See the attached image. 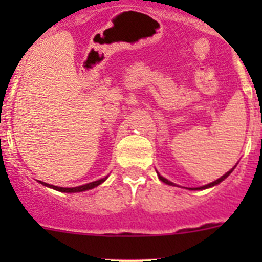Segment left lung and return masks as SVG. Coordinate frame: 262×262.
Wrapping results in <instances>:
<instances>
[{
    "mask_svg": "<svg viewBox=\"0 0 262 262\" xmlns=\"http://www.w3.org/2000/svg\"><path fill=\"white\" fill-rule=\"evenodd\" d=\"M232 170H233V169H231L230 172H227V173H226V174H224V176H222V177H221V178H217L216 181L211 182V184H209V185H205V186H201V187H196L195 190H201V189H207V187H211V186H215V185H217V184H221V182H222V181H223L224 178H227V177H228V176H230V173H231V172H232ZM159 178H160V180H161V181H163V182H164V184H168V185H173V184H172V182H170V181H168V180H166V178H164V177H163V176H160V174H159Z\"/></svg>",
    "mask_w": 262,
    "mask_h": 262,
    "instance_id": "obj_1",
    "label": "left lung"
}]
</instances>
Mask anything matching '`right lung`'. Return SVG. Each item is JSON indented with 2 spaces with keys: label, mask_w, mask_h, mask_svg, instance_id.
<instances>
[{
  "label": "right lung",
  "mask_w": 262,
  "mask_h": 262,
  "mask_svg": "<svg viewBox=\"0 0 262 262\" xmlns=\"http://www.w3.org/2000/svg\"><path fill=\"white\" fill-rule=\"evenodd\" d=\"M106 178H107V177L101 178V180H98V181L90 182V184L82 185V186H77V187H59V186H53V185H48V184H46V182H41V181H39V182L45 185V186L52 187V189H55V190H57V191H62V193H78V191L89 190V189H93V187L98 186L99 184H102V182L105 181Z\"/></svg>",
  "instance_id": "add662e5"
}]
</instances>
